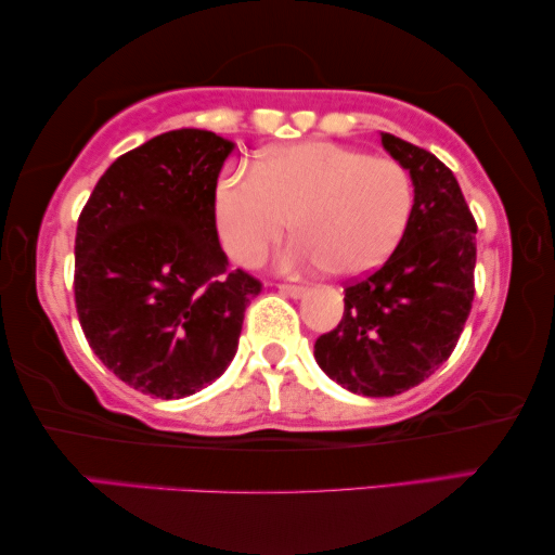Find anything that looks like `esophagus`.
<instances>
[{"instance_id": "34e87169", "label": "esophagus", "mask_w": 555, "mask_h": 555, "mask_svg": "<svg viewBox=\"0 0 555 555\" xmlns=\"http://www.w3.org/2000/svg\"><path fill=\"white\" fill-rule=\"evenodd\" d=\"M278 289H280V293L289 295V297H305V295H307V287H302V285H287V283H278Z\"/></svg>"}]
</instances>
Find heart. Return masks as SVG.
Returning <instances> with one entry per match:
<instances>
[{
    "mask_svg": "<svg viewBox=\"0 0 555 555\" xmlns=\"http://www.w3.org/2000/svg\"><path fill=\"white\" fill-rule=\"evenodd\" d=\"M413 206L411 171L398 159L305 140L262 152L250 175L231 169L218 177L211 216L235 266H258L293 221L299 238L285 266L361 278L398 248Z\"/></svg>",
    "mask_w": 555,
    "mask_h": 555,
    "instance_id": "1",
    "label": "heart"
}]
</instances>
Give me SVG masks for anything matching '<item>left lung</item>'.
<instances>
[{
  "label": "left lung",
  "mask_w": 555,
  "mask_h": 555,
  "mask_svg": "<svg viewBox=\"0 0 555 555\" xmlns=\"http://www.w3.org/2000/svg\"><path fill=\"white\" fill-rule=\"evenodd\" d=\"M411 171L415 206L403 241L369 275L344 285V317L314 359L351 393L388 398L423 384L455 351L475 299L477 221L452 171L428 150L380 132Z\"/></svg>",
  "instance_id": "left-lung-1"
}]
</instances>
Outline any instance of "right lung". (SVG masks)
<instances>
[{
  "instance_id": "1",
  "label": "right lung",
  "mask_w": 555,
  "mask_h": 555,
  "mask_svg": "<svg viewBox=\"0 0 555 555\" xmlns=\"http://www.w3.org/2000/svg\"><path fill=\"white\" fill-rule=\"evenodd\" d=\"M233 142L171 130L117 157L76 231V312L113 374L157 398L196 393L229 369L262 283L231 270L211 216Z\"/></svg>"
}]
</instances>
